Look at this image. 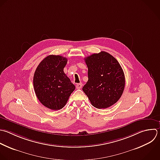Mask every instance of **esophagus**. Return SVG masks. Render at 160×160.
<instances>
[{"mask_svg":"<svg viewBox=\"0 0 160 160\" xmlns=\"http://www.w3.org/2000/svg\"><path fill=\"white\" fill-rule=\"evenodd\" d=\"M82 83H79V84H76V88H77L78 89H81V88H82Z\"/></svg>","mask_w":160,"mask_h":160,"instance_id":"1","label":"esophagus"}]
</instances>
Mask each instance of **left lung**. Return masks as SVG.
<instances>
[{"instance_id": "1", "label": "left lung", "mask_w": 160, "mask_h": 160, "mask_svg": "<svg viewBox=\"0 0 160 160\" xmlns=\"http://www.w3.org/2000/svg\"><path fill=\"white\" fill-rule=\"evenodd\" d=\"M84 59L88 68V81L82 91L94 107L105 109L111 106L119 99L124 89L125 78L121 66L104 51Z\"/></svg>"}]
</instances>
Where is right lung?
<instances>
[{
  "label": "right lung",
  "instance_id": "add662e5",
  "mask_svg": "<svg viewBox=\"0 0 160 160\" xmlns=\"http://www.w3.org/2000/svg\"><path fill=\"white\" fill-rule=\"evenodd\" d=\"M68 59L49 55L38 65L34 72L33 84L39 101L52 110L62 109L67 103L75 86L64 72Z\"/></svg>",
  "mask_w": 160,
  "mask_h": 160
}]
</instances>
